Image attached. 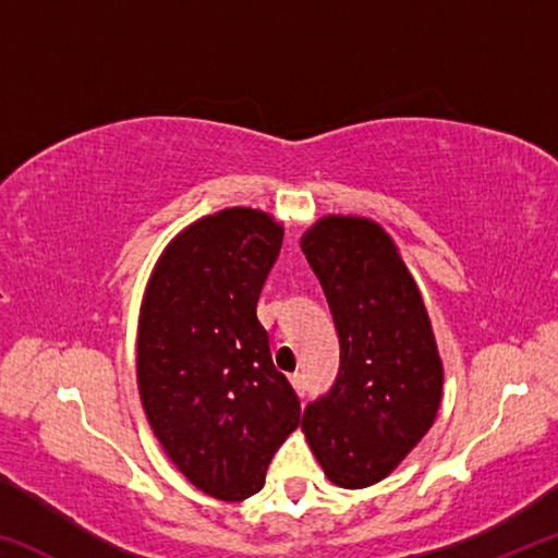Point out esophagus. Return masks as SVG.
Wrapping results in <instances>:
<instances>
[{"label": "esophagus", "instance_id": "esophagus-1", "mask_svg": "<svg viewBox=\"0 0 558 558\" xmlns=\"http://www.w3.org/2000/svg\"><path fill=\"white\" fill-rule=\"evenodd\" d=\"M290 384L295 386V391L300 393V396H305V391H307V379H305V374H300V372H295L290 376Z\"/></svg>", "mask_w": 558, "mask_h": 558}]
</instances>
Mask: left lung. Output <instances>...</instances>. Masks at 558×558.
<instances>
[{
    "instance_id": "left-lung-1",
    "label": "left lung",
    "mask_w": 558,
    "mask_h": 558,
    "mask_svg": "<svg viewBox=\"0 0 558 558\" xmlns=\"http://www.w3.org/2000/svg\"><path fill=\"white\" fill-rule=\"evenodd\" d=\"M300 248L325 290L339 372L302 415L310 448L339 487L379 483L436 421L442 364L421 290L379 223L325 216Z\"/></svg>"
}]
</instances>
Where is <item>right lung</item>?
Returning a JSON list of instances; mask_svg holds the SVG:
<instances>
[{
  "mask_svg": "<svg viewBox=\"0 0 558 558\" xmlns=\"http://www.w3.org/2000/svg\"><path fill=\"white\" fill-rule=\"evenodd\" d=\"M280 245L282 226L258 209L204 216L167 245L140 310L149 426L189 483L226 502L266 485L270 458L300 423L256 315Z\"/></svg>",
  "mask_w": 558,
  "mask_h": 558,
  "instance_id": "1",
  "label": "right lung"
}]
</instances>
